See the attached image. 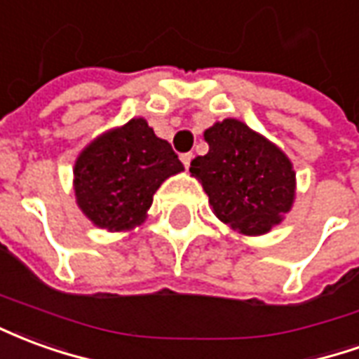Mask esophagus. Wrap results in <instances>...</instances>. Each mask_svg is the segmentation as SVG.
I'll list each match as a JSON object with an SVG mask.
<instances>
[{
  "instance_id": "34e87169",
  "label": "esophagus",
  "mask_w": 359,
  "mask_h": 359,
  "mask_svg": "<svg viewBox=\"0 0 359 359\" xmlns=\"http://www.w3.org/2000/svg\"><path fill=\"white\" fill-rule=\"evenodd\" d=\"M180 161H182V163H184V167H190V161H192V154H182V156H180Z\"/></svg>"
}]
</instances>
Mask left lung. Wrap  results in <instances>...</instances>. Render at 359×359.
I'll return each instance as SVG.
<instances>
[{
  "label": "left lung",
  "mask_w": 359,
  "mask_h": 359,
  "mask_svg": "<svg viewBox=\"0 0 359 359\" xmlns=\"http://www.w3.org/2000/svg\"><path fill=\"white\" fill-rule=\"evenodd\" d=\"M203 140L210 151L196 157L190 172L219 221L246 236L280 225L296 198V171L285 151L238 118L213 123Z\"/></svg>",
  "instance_id": "obj_1"
}]
</instances>
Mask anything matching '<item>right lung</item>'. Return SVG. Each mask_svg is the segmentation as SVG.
Masks as SVG:
<instances>
[{
  "label": "right lung",
  "mask_w": 359,
  "mask_h": 359,
  "mask_svg": "<svg viewBox=\"0 0 359 359\" xmlns=\"http://www.w3.org/2000/svg\"><path fill=\"white\" fill-rule=\"evenodd\" d=\"M182 171L171 144L156 136L146 118L134 117L95 136L79 154L76 205L97 229L130 231L146 221L157 188Z\"/></svg>",
  "instance_id": "add662e5"
}]
</instances>
